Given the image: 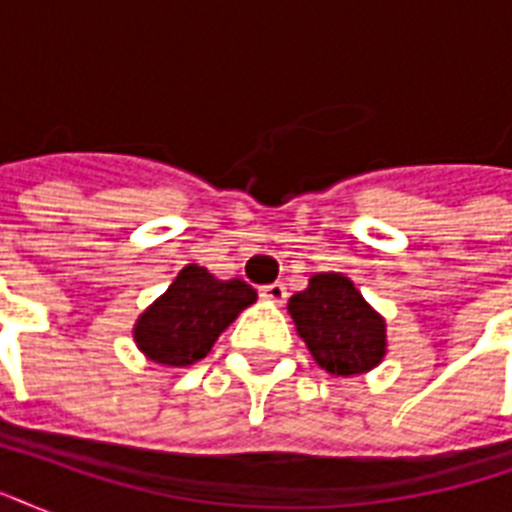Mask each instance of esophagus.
<instances>
[{
	"label": "esophagus",
	"instance_id": "obj_1",
	"mask_svg": "<svg viewBox=\"0 0 512 512\" xmlns=\"http://www.w3.org/2000/svg\"><path fill=\"white\" fill-rule=\"evenodd\" d=\"M260 297H263V300H268V303L281 305L284 300H287V287H284L281 281H273V284H265V287H260Z\"/></svg>",
	"mask_w": 512,
	"mask_h": 512
}]
</instances>
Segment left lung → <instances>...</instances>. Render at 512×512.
I'll return each instance as SVG.
<instances>
[{"mask_svg": "<svg viewBox=\"0 0 512 512\" xmlns=\"http://www.w3.org/2000/svg\"><path fill=\"white\" fill-rule=\"evenodd\" d=\"M287 311L313 361L332 377L372 372L388 353V324L345 273H313Z\"/></svg>", "mask_w": 512, "mask_h": 512, "instance_id": "8db88e82", "label": "left lung"}]
</instances>
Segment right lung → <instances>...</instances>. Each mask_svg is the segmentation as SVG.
<instances>
[{
  "label": "right lung",
  "mask_w": 512,
  "mask_h": 512,
  "mask_svg": "<svg viewBox=\"0 0 512 512\" xmlns=\"http://www.w3.org/2000/svg\"><path fill=\"white\" fill-rule=\"evenodd\" d=\"M257 300L241 279H217L204 265L188 263L164 295L140 313L132 340L148 361L162 366H191L207 356L217 337Z\"/></svg>",
  "instance_id": "obj_1"
}]
</instances>
